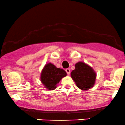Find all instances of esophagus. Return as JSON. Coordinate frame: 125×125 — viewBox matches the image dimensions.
Returning <instances> with one entry per match:
<instances>
[{"label": "esophagus", "instance_id": "34e87169", "mask_svg": "<svg viewBox=\"0 0 125 125\" xmlns=\"http://www.w3.org/2000/svg\"><path fill=\"white\" fill-rule=\"evenodd\" d=\"M66 73H67V74H70V69L67 68V69H66Z\"/></svg>", "mask_w": 125, "mask_h": 125}]
</instances>
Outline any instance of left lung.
Listing matches in <instances>:
<instances>
[{
  "label": "left lung",
  "mask_w": 125,
  "mask_h": 125,
  "mask_svg": "<svg viewBox=\"0 0 125 125\" xmlns=\"http://www.w3.org/2000/svg\"><path fill=\"white\" fill-rule=\"evenodd\" d=\"M71 77L80 89L87 90L94 86L96 73L88 64L79 62L75 64V69L71 72Z\"/></svg>",
  "instance_id": "8db88e82"
}]
</instances>
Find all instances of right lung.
<instances>
[{
	"label": "right lung",
	"mask_w": 125,
	"mask_h": 125,
	"mask_svg": "<svg viewBox=\"0 0 125 125\" xmlns=\"http://www.w3.org/2000/svg\"><path fill=\"white\" fill-rule=\"evenodd\" d=\"M67 73L63 69L57 68L53 64H46L42 69L41 74V81L48 90H54L56 84Z\"/></svg>",
	"instance_id": "add662e5"
}]
</instances>
